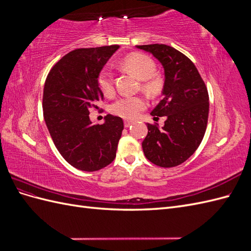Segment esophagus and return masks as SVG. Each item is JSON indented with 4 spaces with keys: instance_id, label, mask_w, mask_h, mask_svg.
I'll use <instances>...</instances> for the list:
<instances>
[{
    "instance_id": "34e87169",
    "label": "esophagus",
    "mask_w": 251,
    "mask_h": 251,
    "mask_svg": "<svg viewBox=\"0 0 251 251\" xmlns=\"http://www.w3.org/2000/svg\"><path fill=\"white\" fill-rule=\"evenodd\" d=\"M133 123H132V121H128V120H125V126L126 127H128V126H130L131 125H132Z\"/></svg>"
}]
</instances>
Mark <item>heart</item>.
<instances>
[{
  "instance_id": "1",
  "label": "heart",
  "mask_w": 251,
  "mask_h": 251,
  "mask_svg": "<svg viewBox=\"0 0 251 251\" xmlns=\"http://www.w3.org/2000/svg\"><path fill=\"white\" fill-rule=\"evenodd\" d=\"M126 70L134 74L138 79L143 80L142 87L151 94H156L161 88V79L155 76V62L142 53H131L121 62ZM97 85L104 95L114 92V80L112 73L107 68L102 69L97 77ZM147 101L140 96L120 97L111 105L113 114L126 119H134L147 108Z\"/></svg>"
}]
</instances>
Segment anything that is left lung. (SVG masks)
<instances>
[{"mask_svg":"<svg viewBox=\"0 0 251 251\" xmlns=\"http://www.w3.org/2000/svg\"><path fill=\"white\" fill-rule=\"evenodd\" d=\"M136 47L151 53L163 66L165 76L163 98L151 115L166 120L162 127L147 125L143 153L151 163L174 168L186 161L204 137L209 112L207 88L194 63L180 51L164 44Z\"/></svg>","mask_w":251,"mask_h":251,"instance_id":"8db88e82","label":"left lung"}]
</instances>
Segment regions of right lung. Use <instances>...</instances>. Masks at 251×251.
I'll return each mask as SVG.
<instances>
[{"label": "right lung", "instance_id": "add662e5", "mask_svg": "<svg viewBox=\"0 0 251 251\" xmlns=\"http://www.w3.org/2000/svg\"><path fill=\"white\" fill-rule=\"evenodd\" d=\"M118 48L75 49L51 68L45 81V123L59 154L80 171L101 170L116 157L123 119L108 114L104 124L92 125L89 114L103 100L97 77Z\"/></svg>", "mask_w": 251, "mask_h": 251}]
</instances>
